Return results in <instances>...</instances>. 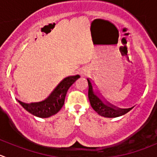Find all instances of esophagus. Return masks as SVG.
Wrapping results in <instances>:
<instances>
[{"mask_svg":"<svg viewBox=\"0 0 157 157\" xmlns=\"http://www.w3.org/2000/svg\"><path fill=\"white\" fill-rule=\"evenodd\" d=\"M79 72H80V74L81 76H86V74L89 72V71H88V69H86V68H81V69L79 71Z\"/></svg>","mask_w":157,"mask_h":157,"instance_id":"esophagus-1","label":"esophagus"}]
</instances>
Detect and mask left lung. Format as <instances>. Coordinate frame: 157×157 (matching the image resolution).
<instances>
[{"mask_svg":"<svg viewBox=\"0 0 157 157\" xmlns=\"http://www.w3.org/2000/svg\"><path fill=\"white\" fill-rule=\"evenodd\" d=\"M88 86H89V90H88V97H89L90 103L91 106L93 109L100 116H103L105 117H117L120 116H122L124 114L127 113V112L133 109V107L128 108V109H120L117 106L104 102L95 94V93L93 90V86L91 84L90 80L87 79Z\"/></svg>","mask_w":157,"mask_h":157,"instance_id":"8db88e82","label":"left lung"}]
</instances>
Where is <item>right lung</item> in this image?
I'll return each mask as SVG.
<instances>
[{
  "label": "right lung",
  "mask_w": 157,
  "mask_h": 157,
  "mask_svg": "<svg viewBox=\"0 0 157 157\" xmlns=\"http://www.w3.org/2000/svg\"><path fill=\"white\" fill-rule=\"evenodd\" d=\"M80 76L76 75L63 79L54 90L51 95L42 102L25 103L17 100L27 111L38 117L46 118L57 113L64 104L65 97L70 86L76 81Z\"/></svg>",
  "instance_id": "1"
}]
</instances>
